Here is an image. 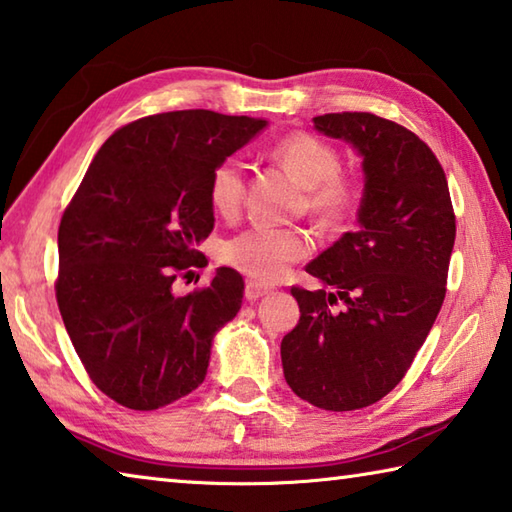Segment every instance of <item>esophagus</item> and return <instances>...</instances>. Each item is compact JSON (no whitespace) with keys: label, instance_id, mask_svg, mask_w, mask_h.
Here are the masks:
<instances>
[{"label":"esophagus","instance_id":"34e87169","mask_svg":"<svg viewBox=\"0 0 512 512\" xmlns=\"http://www.w3.org/2000/svg\"><path fill=\"white\" fill-rule=\"evenodd\" d=\"M273 291V287H268V284H262V282H246V300H259V298H264L266 293H271Z\"/></svg>","mask_w":512,"mask_h":512}]
</instances>
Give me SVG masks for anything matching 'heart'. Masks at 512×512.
Instances as JSON below:
<instances>
[{"instance_id": "obj_1", "label": "heart", "mask_w": 512, "mask_h": 512, "mask_svg": "<svg viewBox=\"0 0 512 512\" xmlns=\"http://www.w3.org/2000/svg\"><path fill=\"white\" fill-rule=\"evenodd\" d=\"M273 158L307 189L309 210L320 219L334 221L348 212L354 198L350 180L339 176V153L314 135H289L273 146ZM244 198V164L225 158L210 176V203L219 214L230 216ZM311 250V239L302 230H282L255 225L221 246V259L248 277L273 282Z\"/></svg>"}]
</instances>
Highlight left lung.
Segmentation results:
<instances>
[{"label":"left lung","instance_id":"8db88e82","mask_svg":"<svg viewBox=\"0 0 512 512\" xmlns=\"http://www.w3.org/2000/svg\"><path fill=\"white\" fill-rule=\"evenodd\" d=\"M361 158L357 230L307 266L323 287H293L298 325L282 339L284 379L325 411L379 402L400 384L445 300L456 219L445 171L418 135L370 112L314 117Z\"/></svg>","mask_w":512,"mask_h":512}]
</instances>
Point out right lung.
I'll return each mask as SVG.
<instances>
[{"label": "right lung", "mask_w": 512, "mask_h": 512, "mask_svg": "<svg viewBox=\"0 0 512 512\" xmlns=\"http://www.w3.org/2000/svg\"><path fill=\"white\" fill-rule=\"evenodd\" d=\"M266 126L212 110L137 119L108 137L65 210L58 309L90 379L121 406L153 411L203 384L244 280L221 266L189 296H176L173 280L205 264L214 167Z\"/></svg>", "instance_id": "right-lung-1"}]
</instances>
